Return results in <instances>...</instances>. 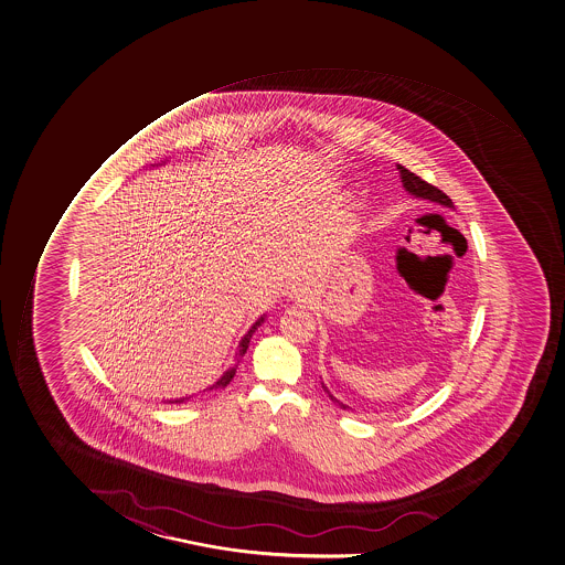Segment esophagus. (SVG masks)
Instances as JSON below:
<instances>
[{
  "mask_svg": "<svg viewBox=\"0 0 565 565\" xmlns=\"http://www.w3.org/2000/svg\"><path fill=\"white\" fill-rule=\"evenodd\" d=\"M287 297H289V298L306 297V287L302 286V284H292L291 287H287Z\"/></svg>",
  "mask_w": 565,
  "mask_h": 565,
  "instance_id": "esophagus-1",
  "label": "esophagus"
}]
</instances>
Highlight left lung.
I'll return each instance as SVG.
<instances>
[{
    "mask_svg": "<svg viewBox=\"0 0 565 565\" xmlns=\"http://www.w3.org/2000/svg\"><path fill=\"white\" fill-rule=\"evenodd\" d=\"M399 177H402V184L406 188V191H409L412 195L418 196V199H425V201H431V203L441 204V206H447V209H452V201H450L449 196L445 195L444 191L438 190L436 185L428 184L425 182L423 178L417 177L415 172L407 171L406 167L398 166ZM327 391V387H324ZM329 393V391H327ZM330 399H334L338 402V406L342 407V409H348L345 404H342L340 399L334 398L332 394L329 393Z\"/></svg>",
    "mask_w": 565,
    "mask_h": 565,
    "instance_id": "8db88e82",
    "label": "left lung"
}]
</instances>
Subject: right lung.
Listing matches in <instances>:
<instances>
[{"mask_svg":"<svg viewBox=\"0 0 565 565\" xmlns=\"http://www.w3.org/2000/svg\"><path fill=\"white\" fill-rule=\"evenodd\" d=\"M263 321H265V316H263V318H260L259 321H255L254 327L247 330L246 337L242 338L241 345H238V348H241V351H238V355L242 356L244 355V353H246L247 345H249V340H252L255 330H257V327H259V324L263 323ZM235 372L236 366H233V369H228L227 372H225V374H223L222 377H220V380H217L216 383H214V385L210 387V391H212V388L227 387L228 383H231V380L235 377ZM185 399L188 398L169 399V404H182V402H185Z\"/></svg>","mask_w":565,"mask_h":565,"instance_id":"obj_1","label":"right lung"}]
</instances>
